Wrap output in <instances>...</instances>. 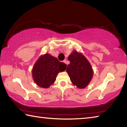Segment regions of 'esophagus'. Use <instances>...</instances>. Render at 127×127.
<instances>
[{
    "label": "esophagus",
    "instance_id": "esophagus-1",
    "mask_svg": "<svg viewBox=\"0 0 127 127\" xmlns=\"http://www.w3.org/2000/svg\"><path fill=\"white\" fill-rule=\"evenodd\" d=\"M63 62H64V63H65V64H66V65H67V63H66V60H64Z\"/></svg>",
    "mask_w": 127,
    "mask_h": 127
}]
</instances>
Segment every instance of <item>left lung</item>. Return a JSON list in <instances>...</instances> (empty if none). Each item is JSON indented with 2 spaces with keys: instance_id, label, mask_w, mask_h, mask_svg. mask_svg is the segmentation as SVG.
<instances>
[{
  "instance_id": "left-lung-1",
  "label": "left lung",
  "mask_w": 127,
  "mask_h": 127,
  "mask_svg": "<svg viewBox=\"0 0 127 127\" xmlns=\"http://www.w3.org/2000/svg\"><path fill=\"white\" fill-rule=\"evenodd\" d=\"M66 72L73 84L79 89L87 86L92 79L93 72L89 61L80 53L74 51L68 57Z\"/></svg>"
}]
</instances>
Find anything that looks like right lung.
Instances as JSON below:
<instances>
[{
    "instance_id": "1",
    "label": "right lung",
    "mask_w": 127,
    "mask_h": 127,
    "mask_svg": "<svg viewBox=\"0 0 127 127\" xmlns=\"http://www.w3.org/2000/svg\"><path fill=\"white\" fill-rule=\"evenodd\" d=\"M66 65L48 54L41 57L32 69L34 81L38 86L48 88L56 80L59 72L64 71Z\"/></svg>"
}]
</instances>
